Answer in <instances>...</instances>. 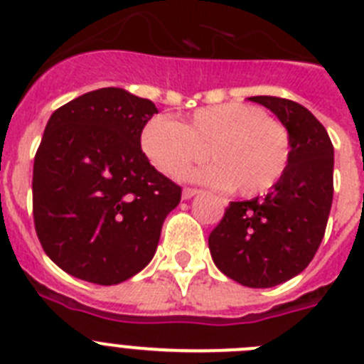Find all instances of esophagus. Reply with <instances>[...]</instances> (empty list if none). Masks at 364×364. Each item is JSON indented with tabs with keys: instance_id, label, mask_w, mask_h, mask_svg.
I'll return each mask as SVG.
<instances>
[{
	"instance_id": "esophagus-1",
	"label": "esophagus",
	"mask_w": 364,
	"mask_h": 364,
	"mask_svg": "<svg viewBox=\"0 0 364 364\" xmlns=\"http://www.w3.org/2000/svg\"><path fill=\"white\" fill-rule=\"evenodd\" d=\"M197 193H200V189H197V188H184V191H182V198H184V200H189V198L195 197Z\"/></svg>"
}]
</instances>
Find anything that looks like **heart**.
<instances>
[{"mask_svg":"<svg viewBox=\"0 0 364 364\" xmlns=\"http://www.w3.org/2000/svg\"><path fill=\"white\" fill-rule=\"evenodd\" d=\"M151 162L166 175H178L188 166L208 159L213 164L198 171L205 182L228 188L242 197L264 195L284 178L291 160L290 133L262 109L246 104L202 107L180 125L153 118L142 136Z\"/></svg>","mask_w":364,"mask_h":364,"instance_id":"b5f03b06","label":"heart"}]
</instances>
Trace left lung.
<instances>
[{
    "label": "left lung",
    "instance_id": "obj_1",
    "mask_svg": "<svg viewBox=\"0 0 364 364\" xmlns=\"http://www.w3.org/2000/svg\"><path fill=\"white\" fill-rule=\"evenodd\" d=\"M247 100L268 107L288 129L290 167L264 198L230 202L208 242L224 275L247 288H272L299 275L319 250L333 198V146L297 102Z\"/></svg>",
    "mask_w": 364,
    "mask_h": 364
}]
</instances>
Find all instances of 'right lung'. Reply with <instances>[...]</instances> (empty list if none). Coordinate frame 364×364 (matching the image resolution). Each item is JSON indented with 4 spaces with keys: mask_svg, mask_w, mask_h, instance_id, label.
<instances>
[{
    "mask_svg": "<svg viewBox=\"0 0 364 364\" xmlns=\"http://www.w3.org/2000/svg\"><path fill=\"white\" fill-rule=\"evenodd\" d=\"M156 107L104 87L53 112L34 156L32 215L43 252L74 277L111 286L149 264L182 188L140 138Z\"/></svg>",
    "mask_w": 364,
    "mask_h": 364,
    "instance_id": "obj_1",
    "label": "right lung"
}]
</instances>
